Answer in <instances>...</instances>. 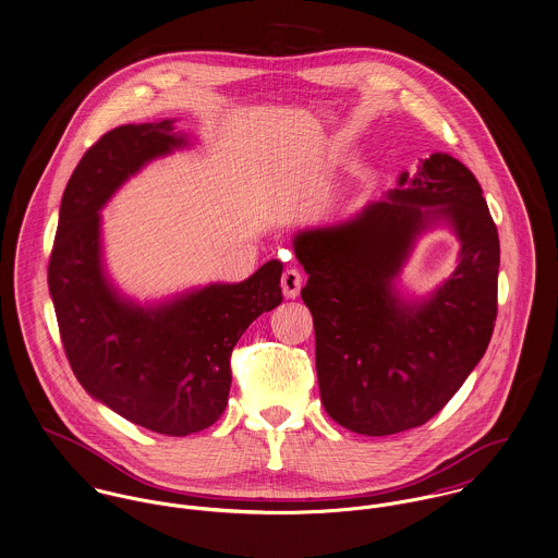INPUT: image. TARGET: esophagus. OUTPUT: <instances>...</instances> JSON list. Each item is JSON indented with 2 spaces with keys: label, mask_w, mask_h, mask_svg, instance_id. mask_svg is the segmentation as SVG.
<instances>
[{
  "label": "esophagus",
  "mask_w": 558,
  "mask_h": 558,
  "mask_svg": "<svg viewBox=\"0 0 558 558\" xmlns=\"http://www.w3.org/2000/svg\"><path fill=\"white\" fill-rule=\"evenodd\" d=\"M302 271L295 269V267H289L282 271V278H280V287H282V293L287 300H295L300 295V289H302Z\"/></svg>",
  "instance_id": "esophagus-1"
}]
</instances>
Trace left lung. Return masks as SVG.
<instances>
[{
  "instance_id": "obj_1",
  "label": "left lung",
  "mask_w": 558,
  "mask_h": 558,
  "mask_svg": "<svg viewBox=\"0 0 558 558\" xmlns=\"http://www.w3.org/2000/svg\"><path fill=\"white\" fill-rule=\"evenodd\" d=\"M447 221L457 271L422 303L392 289L414 240ZM308 274L316 376L327 415L351 433L387 436L434 417L484 357L496 320L500 246L475 175L449 154L402 173L355 218L295 235Z\"/></svg>"
}]
</instances>
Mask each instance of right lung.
Masks as SVG:
<instances>
[{
  "instance_id": "add662e5",
  "label": "right lung",
  "mask_w": 558,
  "mask_h": 558,
  "mask_svg": "<svg viewBox=\"0 0 558 558\" xmlns=\"http://www.w3.org/2000/svg\"><path fill=\"white\" fill-rule=\"evenodd\" d=\"M178 147L186 138L171 120L100 136L63 190L49 260L63 351L83 389L128 422L167 436L201 433L220 420L233 347L256 316L282 302L280 260L240 284H209L145 308L107 280L98 211L143 165Z\"/></svg>"
}]
</instances>
